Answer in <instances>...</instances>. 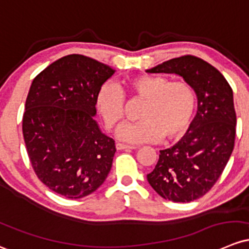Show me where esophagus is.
Masks as SVG:
<instances>
[{
    "label": "esophagus",
    "instance_id": "esophagus-1",
    "mask_svg": "<svg viewBox=\"0 0 249 249\" xmlns=\"http://www.w3.org/2000/svg\"><path fill=\"white\" fill-rule=\"evenodd\" d=\"M116 146H117L118 150H132V149H136V146L123 144V143H117Z\"/></svg>",
    "mask_w": 249,
    "mask_h": 249
}]
</instances>
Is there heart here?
<instances>
[{"label":"heart","instance_id":"heart-1","mask_svg":"<svg viewBox=\"0 0 249 249\" xmlns=\"http://www.w3.org/2000/svg\"><path fill=\"white\" fill-rule=\"evenodd\" d=\"M125 91L144 100L138 113L140 122L126 124L118 137L140 144L178 141L188 131L197 112V93L186 81L138 75L125 82ZM96 108L109 131H116L125 119V94L114 83H106L96 95Z\"/></svg>","mask_w":249,"mask_h":249}]
</instances>
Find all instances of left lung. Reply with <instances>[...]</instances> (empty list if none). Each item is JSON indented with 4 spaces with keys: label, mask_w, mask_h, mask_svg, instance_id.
<instances>
[{
    "label": "left lung",
    "mask_w": 249,
    "mask_h": 249,
    "mask_svg": "<svg viewBox=\"0 0 249 249\" xmlns=\"http://www.w3.org/2000/svg\"><path fill=\"white\" fill-rule=\"evenodd\" d=\"M150 74H177L195 88L198 112L188 131L172 148L160 150L154 171L146 175L164 199L188 203L203 197L217 182L235 144L236 113L232 89L223 75L196 56L163 62Z\"/></svg>",
    "instance_id": "1"
}]
</instances>
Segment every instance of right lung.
Returning <instances> with one entry per match:
<instances>
[{
    "instance_id": "1",
    "label": "right lung",
    "mask_w": 249,
    "mask_h": 249,
    "mask_svg": "<svg viewBox=\"0 0 249 249\" xmlns=\"http://www.w3.org/2000/svg\"><path fill=\"white\" fill-rule=\"evenodd\" d=\"M114 74L108 65L68 54L33 80L22 133L36 177L50 190L78 199L98 190L111 171L116 144L94 120L96 95Z\"/></svg>"
}]
</instances>
